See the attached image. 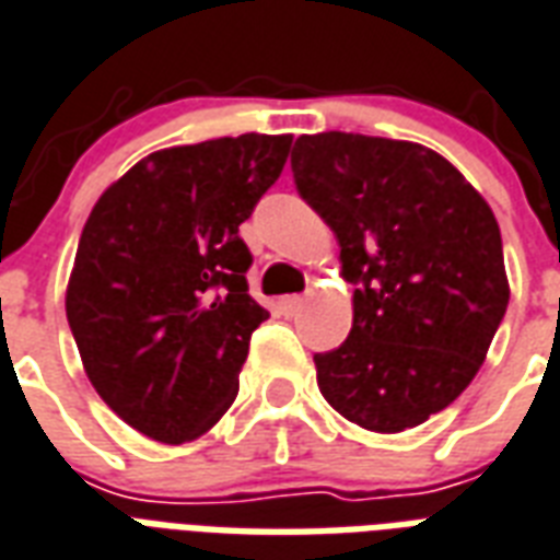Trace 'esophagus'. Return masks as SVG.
I'll return each mask as SVG.
<instances>
[{
  "instance_id": "34e87169",
  "label": "esophagus",
  "mask_w": 560,
  "mask_h": 560,
  "mask_svg": "<svg viewBox=\"0 0 560 560\" xmlns=\"http://www.w3.org/2000/svg\"><path fill=\"white\" fill-rule=\"evenodd\" d=\"M302 305H305V299H302V296H284V299H281V311H284V314H290V317H293V314H296Z\"/></svg>"
}]
</instances>
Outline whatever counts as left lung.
Instances as JSON below:
<instances>
[{"label":"left lung","instance_id":"left-lung-1","mask_svg":"<svg viewBox=\"0 0 560 560\" xmlns=\"http://www.w3.org/2000/svg\"><path fill=\"white\" fill-rule=\"evenodd\" d=\"M299 196L340 243L352 331L317 352L319 394L370 432H405L464 394L508 308L502 234L458 170L411 140L293 143Z\"/></svg>","mask_w":560,"mask_h":560}]
</instances>
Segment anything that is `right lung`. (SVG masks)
I'll return each instance as SVG.
<instances>
[{
    "label": "right lung",
    "instance_id": "obj_1",
    "mask_svg": "<svg viewBox=\"0 0 560 560\" xmlns=\"http://www.w3.org/2000/svg\"><path fill=\"white\" fill-rule=\"evenodd\" d=\"M290 140L252 131L152 152L84 223L67 319L96 394L152 441H194L232 408L252 331L270 317L249 296L237 232Z\"/></svg>",
    "mask_w": 560,
    "mask_h": 560
}]
</instances>
